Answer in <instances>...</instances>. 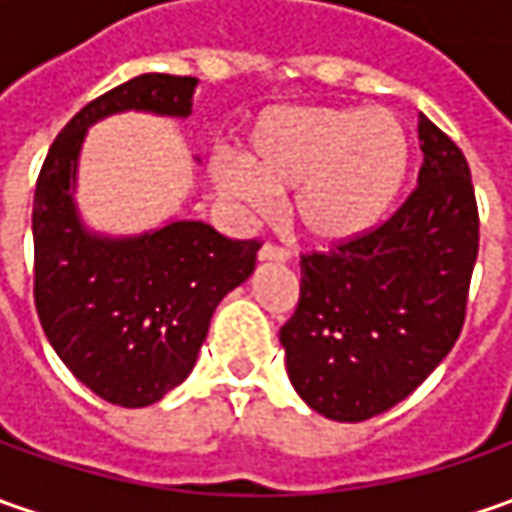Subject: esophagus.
<instances>
[{
	"label": "esophagus",
	"mask_w": 512,
	"mask_h": 512,
	"mask_svg": "<svg viewBox=\"0 0 512 512\" xmlns=\"http://www.w3.org/2000/svg\"><path fill=\"white\" fill-rule=\"evenodd\" d=\"M259 259H262V262H287V259H290V250L267 242V245H262V250H259Z\"/></svg>",
	"instance_id": "obj_1"
}]
</instances>
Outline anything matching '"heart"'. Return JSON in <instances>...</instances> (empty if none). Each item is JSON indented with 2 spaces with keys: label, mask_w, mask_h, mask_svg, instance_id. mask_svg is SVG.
I'll list each match as a JSON object with an SVG mask.
<instances>
[{
  "label": "heart",
  "mask_w": 512,
  "mask_h": 512,
  "mask_svg": "<svg viewBox=\"0 0 512 512\" xmlns=\"http://www.w3.org/2000/svg\"><path fill=\"white\" fill-rule=\"evenodd\" d=\"M239 168H219L230 202L262 213L290 196L296 230L319 245L359 239L393 207L410 168L402 119L387 108H267L236 148Z\"/></svg>",
  "instance_id": "obj_1"
}]
</instances>
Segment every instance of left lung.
I'll return each instance as SVG.
<instances>
[{
  "label": "left lung",
  "mask_w": 512,
  "mask_h": 512,
  "mask_svg": "<svg viewBox=\"0 0 512 512\" xmlns=\"http://www.w3.org/2000/svg\"><path fill=\"white\" fill-rule=\"evenodd\" d=\"M402 207L327 253L302 256L296 313L279 330L287 376L316 413L364 422L407 399L464 325L479 207L464 153L430 119Z\"/></svg>",
  "instance_id": "8db88e82"
}]
</instances>
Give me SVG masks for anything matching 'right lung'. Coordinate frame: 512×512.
<instances>
[{"mask_svg": "<svg viewBox=\"0 0 512 512\" xmlns=\"http://www.w3.org/2000/svg\"><path fill=\"white\" fill-rule=\"evenodd\" d=\"M193 76L142 73L79 110L53 139L33 193V302L50 347L99 399L148 407L190 376L210 316L256 267V239L176 219L128 239L82 225L73 187L85 133L122 110L185 119Z\"/></svg>", "mask_w": 512, "mask_h": 512, "instance_id": "add662e5", "label": "right lung"}]
</instances>
